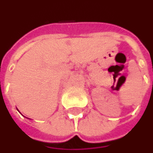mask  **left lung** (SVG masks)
<instances>
[{
    "label": "left lung",
    "mask_w": 153,
    "mask_h": 153,
    "mask_svg": "<svg viewBox=\"0 0 153 153\" xmlns=\"http://www.w3.org/2000/svg\"><path fill=\"white\" fill-rule=\"evenodd\" d=\"M152 83H153V82H152Z\"/></svg>",
    "instance_id": "1"
}]
</instances>
